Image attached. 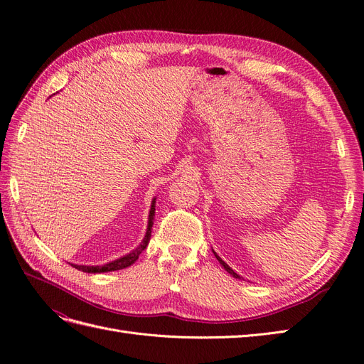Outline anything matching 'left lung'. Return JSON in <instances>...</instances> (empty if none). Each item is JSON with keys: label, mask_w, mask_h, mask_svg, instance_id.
I'll return each mask as SVG.
<instances>
[{"label": "left lung", "mask_w": 364, "mask_h": 364, "mask_svg": "<svg viewBox=\"0 0 364 364\" xmlns=\"http://www.w3.org/2000/svg\"><path fill=\"white\" fill-rule=\"evenodd\" d=\"M214 255H216V252H214ZM216 258H218V261H219V262H220V264H222V267H223V268H225V270H226V272H228V273H230V274H231V276H232V277H235V279H241V277H240V276H238V274H237V273H235V272H234V270H232V268H231V267H230V265H228V264H226V262H225V261H223V259H220V258H219V257H218V255H216Z\"/></svg>", "instance_id": "obj_1"}]
</instances>
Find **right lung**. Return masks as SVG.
<instances>
[{
  "instance_id": "add662e5",
  "label": "right lung",
  "mask_w": 364,
  "mask_h": 364,
  "mask_svg": "<svg viewBox=\"0 0 364 364\" xmlns=\"http://www.w3.org/2000/svg\"><path fill=\"white\" fill-rule=\"evenodd\" d=\"M156 198L153 199L151 203V210L150 214H148V226H146V232L145 237L142 240V243L133 249L130 253L124 255V257H121L112 262H107L105 265H76L72 264V267L77 268V270L84 272V273H107V272H117V270H123L126 267H130L134 261L139 258V255L144 252V249L150 243V237H151V228H153V220H154V211H156Z\"/></svg>"
}]
</instances>
